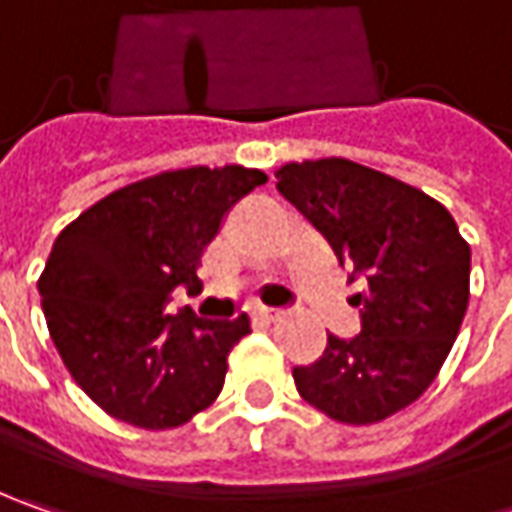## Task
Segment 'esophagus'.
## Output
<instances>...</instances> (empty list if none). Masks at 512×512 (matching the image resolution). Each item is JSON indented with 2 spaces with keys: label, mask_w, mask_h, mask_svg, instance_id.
Here are the masks:
<instances>
[{
  "label": "esophagus",
  "mask_w": 512,
  "mask_h": 512,
  "mask_svg": "<svg viewBox=\"0 0 512 512\" xmlns=\"http://www.w3.org/2000/svg\"><path fill=\"white\" fill-rule=\"evenodd\" d=\"M256 319H262V322H276V319H282V310L279 307H256V313H253Z\"/></svg>",
  "instance_id": "esophagus-1"
}]
</instances>
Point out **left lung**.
Here are the masks:
<instances>
[{
    "instance_id": "8db88e82",
    "label": "left lung",
    "mask_w": 512,
    "mask_h": 512,
    "mask_svg": "<svg viewBox=\"0 0 512 512\" xmlns=\"http://www.w3.org/2000/svg\"><path fill=\"white\" fill-rule=\"evenodd\" d=\"M276 179L350 279H364L359 336L330 333L316 362L293 367L296 390L336 422H382L433 384L459 336L470 245L436 199L350 159L290 162Z\"/></svg>"
}]
</instances>
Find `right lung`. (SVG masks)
<instances>
[{
	"label": "right lung",
	"mask_w": 512,
	"mask_h": 512,
	"mask_svg": "<svg viewBox=\"0 0 512 512\" xmlns=\"http://www.w3.org/2000/svg\"><path fill=\"white\" fill-rule=\"evenodd\" d=\"M265 182L242 165L168 170L113 190L56 236L39 276L50 339L108 416L170 430L216 402L247 313L210 322L165 307L179 285H202L227 210Z\"/></svg>",
	"instance_id": "obj_1"
}]
</instances>
